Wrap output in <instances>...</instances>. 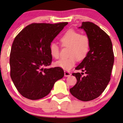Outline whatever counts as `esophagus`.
Returning a JSON list of instances; mask_svg holds the SVG:
<instances>
[{
  "mask_svg": "<svg viewBox=\"0 0 123 123\" xmlns=\"http://www.w3.org/2000/svg\"><path fill=\"white\" fill-rule=\"evenodd\" d=\"M64 75L65 77H69L71 75V73L67 71V70H64Z\"/></svg>",
  "mask_w": 123,
  "mask_h": 123,
  "instance_id": "34e87169",
  "label": "esophagus"
}]
</instances>
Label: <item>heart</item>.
I'll use <instances>...</instances> for the list:
<instances>
[{
	"mask_svg": "<svg viewBox=\"0 0 123 123\" xmlns=\"http://www.w3.org/2000/svg\"><path fill=\"white\" fill-rule=\"evenodd\" d=\"M63 47H69L68 55L67 59H62L54 63L55 66L65 70H69L74 66L78 60H82L88 55L90 49V40L86 35H80L73 30H69L60 38ZM50 54L54 58L59 57V49L55 43L49 47Z\"/></svg>",
	"mask_w": 123,
	"mask_h": 123,
	"instance_id": "obj_1",
	"label": "heart"
}]
</instances>
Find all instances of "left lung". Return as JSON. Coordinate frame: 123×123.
I'll return each instance as SVG.
<instances>
[{"label":"left lung","instance_id":"8db88e82","mask_svg":"<svg viewBox=\"0 0 123 123\" xmlns=\"http://www.w3.org/2000/svg\"><path fill=\"white\" fill-rule=\"evenodd\" d=\"M79 28L83 29L90 40L87 56L75 69L82 73H74L77 83L69 90L78 100L88 101L96 98L104 91L110 80L114 62L111 41L109 35L96 25L83 22ZM85 72L86 75L82 76Z\"/></svg>","mask_w":123,"mask_h":123}]
</instances>
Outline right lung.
<instances>
[{"label": "right lung", "mask_w": 123, "mask_h": 123, "mask_svg": "<svg viewBox=\"0 0 123 123\" xmlns=\"http://www.w3.org/2000/svg\"><path fill=\"white\" fill-rule=\"evenodd\" d=\"M68 23H32L15 37L10 54L11 77L23 97L32 100L43 98L63 77L62 68L44 67L51 63V42Z\"/></svg>", "instance_id": "1"}]
</instances>
